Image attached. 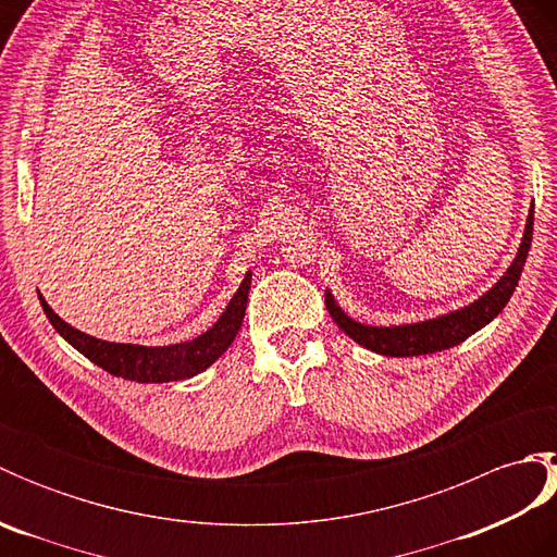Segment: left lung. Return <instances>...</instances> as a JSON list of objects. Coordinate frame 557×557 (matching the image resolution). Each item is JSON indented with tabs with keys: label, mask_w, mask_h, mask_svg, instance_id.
I'll use <instances>...</instances> for the list:
<instances>
[{
	"label": "left lung",
	"mask_w": 557,
	"mask_h": 557,
	"mask_svg": "<svg viewBox=\"0 0 557 557\" xmlns=\"http://www.w3.org/2000/svg\"><path fill=\"white\" fill-rule=\"evenodd\" d=\"M531 232H534V208L529 210L522 242H519L517 256L510 268H507L503 272V277L495 282L488 292H483L476 301L461 306L457 311L435 315L419 323L363 325L339 309V304L335 301L330 289H325V306L330 315H333V321L339 325V330H345L357 345L375 354H383V357H421V354H435L449 347H457L459 342H465L467 337L479 333L483 325H488L493 318L505 309V304L510 301L527 263L531 248Z\"/></svg>",
	"instance_id": "left-lung-1"
}]
</instances>
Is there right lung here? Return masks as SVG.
I'll list each match as a JSON object with an SVG mask.
<instances>
[{
	"mask_svg": "<svg viewBox=\"0 0 557 557\" xmlns=\"http://www.w3.org/2000/svg\"><path fill=\"white\" fill-rule=\"evenodd\" d=\"M251 275L253 272L246 270L239 289L234 292L227 309L222 311L215 325L208 327L203 335H198L194 339L176 342V345L164 347L124 345V342H108L86 335L74 325L62 321V318L52 311V306L45 301L42 294H38V299L57 333L62 335L71 347L78 349L83 357L98 363L100 369L134 383H172L203 373L230 349L244 323L248 289H251Z\"/></svg>",
	"mask_w": 557,
	"mask_h": 557,
	"instance_id": "1",
	"label": "right lung"
}]
</instances>
